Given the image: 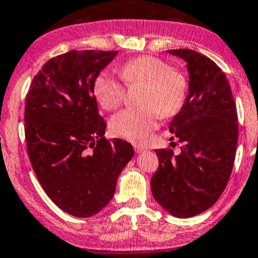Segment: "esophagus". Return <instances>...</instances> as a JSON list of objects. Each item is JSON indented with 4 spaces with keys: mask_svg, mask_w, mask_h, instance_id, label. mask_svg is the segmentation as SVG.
<instances>
[{
    "mask_svg": "<svg viewBox=\"0 0 258 258\" xmlns=\"http://www.w3.org/2000/svg\"><path fill=\"white\" fill-rule=\"evenodd\" d=\"M134 149H136L137 153H142V152H146L147 148L144 146H139V144H136L134 146Z\"/></svg>",
    "mask_w": 258,
    "mask_h": 258,
    "instance_id": "1",
    "label": "esophagus"
}]
</instances>
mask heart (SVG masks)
Masks as SVG:
<instances>
[{"label":"heart","instance_id":"obj_1","mask_svg":"<svg viewBox=\"0 0 258 258\" xmlns=\"http://www.w3.org/2000/svg\"><path fill=\"white\" fill-rule=\"evenodd\" d=\"M119 75L127 87H142L137 109L117 112L110 120L112 136L143 142L156 127L158 117H170L183 106L188 91L187 77L156 57L136 58L122 64ZM94 92L105 110H115L122 104L125 88L109 73L95 81Z\"/></svg>","mask_w":258,"mask_h":258}]
</instances>
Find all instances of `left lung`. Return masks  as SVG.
Instances as JSON below:
<instances>
[{
  "instance_id": "obj_1",
  "label": "left lung",
  "mask_w": 258,
  "mask_h": 258,
  "mask_svg": "<svg viewBox=\"0 0 258 258\" xmlns=\"http://www.w3.org/2000/svg\"><path fill=\"white\" fill-rule=\"evenodd\" d=\"M167 51L187 63L188 92L170 124L181 152L157 149L151 188L171 215L190 218L213 207L227 186L238 142L237 107L225 73L210 58L191 49Z\"/></svg>"
}]
</instances>
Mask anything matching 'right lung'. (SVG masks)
Masks as SVG:
<instances>
[{"label":"right lung","mask_w":258,"mask_h":258,"mask_svg":"<svg viewBox=\"0 0 258 258\" xmlns=\"http://www.w3.org/2000/svg\"><path fill=\"white\" fill-rule=\"evenodd\" d=\"M116 50H71L49 59L34 77L25 101L29 158L41 187L59 209L88 218L109 204L131 143L105 138L95 81Z\"/></svg>","instance_id":"1"}]
</instances>
